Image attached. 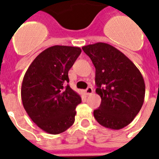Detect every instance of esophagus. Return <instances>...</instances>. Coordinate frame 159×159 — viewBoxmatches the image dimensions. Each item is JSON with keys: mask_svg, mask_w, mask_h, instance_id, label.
I'll use <instances>...</instances> for the list:
<instances>
[{"mask_svg": "<svg viewBox=\"0 0 159 159\" xmlns=\"http://www.w3.org/2000/svg\"><path fill=\"white\" fill-rule=\"evenodd\" d=\"M93 89H92V88H90V87H89L88 89H85V90H84V94L87 95V96L93 94Z\"/></svg>", "mask_w": 159, "mask_h": 159, "instance_id": "1", "label": "esophagus"}]
</instances>
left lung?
<instances>
[{
	"label": "left lung",
	"instance_id": "1",
	"mask_svg": "<svg viewBox=\"0 0 159 159\" xmlns=\"http://www.w3.org/2000/svg\"><path fill=\"white\" fill-rule=\"evenodd\" d=\"M96 68V93L101 104L93 114L99 124L120 129L130 124L142 108L144 79L128 57L111 45L97 43L82 47Z\"/></svg>",
	"mask_w": 159,
	"mask_h": 159
}]
</instances>
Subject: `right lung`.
Returning <instances> with one entry per match:
<instances>
[{
    "label": "right lung",
    "instance_id": "1",
    "mask_svg": "<svg viewBox=\"0 0 159 159\" xmlns=\"http://www.w3.org/2000/svg\"><path fill=\"white\" fill-rule=\"evenodd\" d=\"M80 53L76 47H49L35 58L24 75L23 107L31 120L48 134H61L74 123L81 97L67 84L68 71Z\"/></svg>",
    "mask_w": 159,
    "mask_h": 159
}]
</instances>
